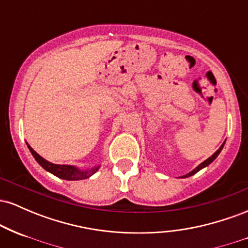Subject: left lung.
Masks as SVG:
<instances>
[{"mask_svg":"<svg viewBox=\"0 0 248 248\" xmlns=\"http://www.w3.org/2000/svg\"><path fill=\"white\" fill-rule=\"evenodd\" d=\"M223 147H224V143H223V144H221V146H220V148H219V149L217 150V152H216L215 154H213V155L211 156V157H209V158H207V160H205V161H204V162H203V163H201V164H199V166H198L197 168H196V169H193L191 172H189V173H186V175L182 176V178H186V177H190V176L195 175V173H196V172H198V171H199V170H201V169H203V168H205V167H207V166H209V164H210V163H212V162L216 160V157H217V156L219 155V153H220V152H221V149H223Z\"/></svg>","mask_w":248,"mask_h":248,"instance_id":"obj_1","label":"left lung"}]
</instances>
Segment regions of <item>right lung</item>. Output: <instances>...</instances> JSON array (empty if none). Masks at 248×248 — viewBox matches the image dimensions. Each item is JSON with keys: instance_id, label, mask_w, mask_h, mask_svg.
Wrapping results in <instances>:
<instances>
[{"instance_id": "right-lung-1", "label": "right lung", "mask_w": 248, "mask_h": 248, "mask_svg": "<svg viewBox=\"0 0 248 248\" xmlns=\"http://www.w3.org/2000/svg\"><path fill=\"white\" fill-rule=\"evenodd\" d=\"M28 148L30 149V152L32 154L33 157H35V160L38 162V163L41 164L46 171L53 173V175L57 176V177L62 179H66V181H79V179L88 178L90 176H92L93 173L98 171L99 169V166H98V167L92 168V169L90 170H85L84 171V170L78 169V168L73 166H65V164H62L61 166V164H53L49 161L44 160L42 156H39L38 154H37L35 150L29 146V144H28Z\"/></svg>"}]
</instances>
